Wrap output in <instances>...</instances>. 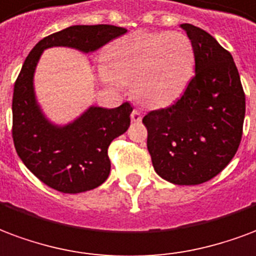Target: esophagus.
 <instances>
[{
	"instance_id": "1",
	"label": "esophagus",
	"mask_w": 256,
	"mask_h": 256,
	"mask_svg": "<svg viewBox=\"0 0 256 256\" xmlns=\"http://www.w3.org/2000/svg\"><path fill=\"white\" fill-rule=\"evenodd\" d=\"M130 118H132V122L134 123H140L142 120V116H141V112L138 111V110H134L132 115H130Z\"/></svg>"
}]
</instances>
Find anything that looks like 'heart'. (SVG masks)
Returning a JSON list of instances; mask_svg holds the SVG:
<instances>
[{"label":"heart","instance_id":"1","mask_svg":"<svg viewBox=\"0 0 256 256\" xmlns=\"http://www.w3.org/2000/svg\"><path fill=\"white\" fill-rule=\"evenodd\" d=\"M106 60L107 66L99 69L104 84L132 82V94L140 103L162 107L186 90L196 56L182 32L134 31L111 43Z\"/></svg>","mask_w":256,"mask_h":256}]
</instances>
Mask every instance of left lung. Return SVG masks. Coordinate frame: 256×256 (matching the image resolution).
<instances>
[{"instance_id": "obj_1", "label": "left lung", "mask_w": 256, "mask_h": 256, "mask_svg": "<svg viewBox=\"0 0 256 256\" xmlns=\"http://www.w3.org/2000/svg\"><path fill=\"white\" fill-rule=\"evenodd\" d=\"M180 28L194 47L196 76L174 106L150 111L142 123L157 175L196 186L218 175L238 152L246 96L230 52L196 26Z\"/></svg>"}]
</instances>
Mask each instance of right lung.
Here are the masks:
<instances>
[{
	"instance_id": "right-lung-1",
	"label": "right lung",
	"mask_w": 256,
	"mask_h": 256,
	"mask_svg": "<svg viewBox=\"0 0 256 256\" xmlns=\"http://www.w3.org/2000/svg\"><path fill=\"white\" fill-rule=\"evenodd\" d=\"M126 32L108 24L72 26L42 39L24 60L13 92V142L24 166L54 190L77 194L107 180L111 170L107 149L128 128L133 107L128 103L110 110L90 106L66 124L51 122L35 94L38 62L51 47L90 54Z\"/></svg>"
}]
</instances>
